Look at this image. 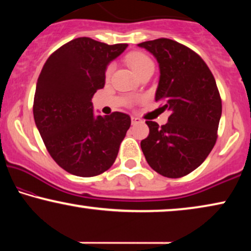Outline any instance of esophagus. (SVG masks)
<instances>
[{"mask_svg": "<svg viewBox=\"0 0 251 251\" xmlns=\"http://www.w3.org/2000/svg\"><path fill=\"white\" fill-rule=\"evenodd\" d=\"M142 122V120L139 118H137V116H131V123L132 125H137V123H140Z\"/></svg>", "mask_w": 251, "mask_h": 251, "instance_id": "obj_1", "label": "esophagus"}]
</instances>
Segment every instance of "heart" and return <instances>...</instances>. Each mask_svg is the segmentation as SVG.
Listing matches in <instances>:
<instances>
[{
    "instance_id": "obj_1",
    "label": "heart",
    "mask_w": 251,
    "mask_h": 251,
    "mask_svg": "<svg viewBox=\"0 0 251 251\" xmlns=\"http://www.w3.org/2000/svg\"><path fill=\"white\" fill-rule=\"evenodd\" d=\"M126 60L129 66L132 68L133 72H135L138 76L140 74H143L144 72L149 70H154V64L152 59H151L147 54L139 52V51L129 53L128 56H126ZM113 70H114V66H113L112 64L108 65L107 68H106V77L111 76Z\"/></svg>"
}]
</instances>
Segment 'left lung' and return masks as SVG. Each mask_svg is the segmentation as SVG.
Here are the masks:
<instances>
[{"label": "left lung", "mask_w": 251, "mask_h": 251, "mask_svg": "<svg viewBox=\"0 0 251 251\" xmlns=\"http://www.w3.org/2000/svg\"><path fill=\"white\" fill-rule=\"evenodd\" d=\"M138 47L159 63L155 101L170 113L164 126L146 121L150 133L140 147L157 174L186 176L207 159L217 139L222 99L215 77L198 53L176 41L157 39Z\"/></svg>", "instance_id": "1"}]
</instances>
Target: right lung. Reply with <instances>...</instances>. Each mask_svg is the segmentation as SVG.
Returning a JSON list of instances; mask_svg holds the SVG:
<instances>
[{
  "label": "right lung",
  "instance_id": "right-lung-1",
  "mask_svg": "<svg viewBox=\"0 0 251 251\" xmlns=\"http://www.w3.org/2000/svg\"><path fill=\"white\" fill-rule=\"evenodd\" d=\"M126 47L78 37L54 51L37 78L33 106L37 130L51 157L75 176L109 169L131 125L121 112L96 116L91 101L104 88L108 64Z\"/></svg>",
  "mask_w": 251,
  "mask_h": 251
}]
</instances>
